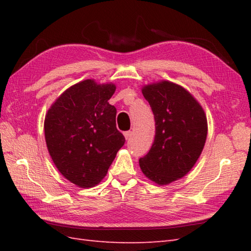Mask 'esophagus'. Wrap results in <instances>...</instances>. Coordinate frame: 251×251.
Wrapping results in <instances>:
<instances>
[{"label":"esophagus","instance_id":"obj_1","mask_svg":"<svg viewBox=\"0 0 251 251\" xmlns=\"http://www.w3.org/2000/svg\"><path fill=\"white\" fill-rule=\"evenodd\" d=\"M131 135H132V132L129 130V131H125L124 132V136H125V138H126V140H128V139H130V137H131Z\"/></svg>","mask_w":251,"mask_h":251}]
</instances>
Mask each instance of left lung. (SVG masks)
<instances>
[{"label":"left lung","instance_id":"left-lung-1","mask_svg":"<svg viewBox=\"0 0 251 251\" xmlns=\"http://www.w3.org/2000/svg\"><path fill=\"white\" fill-rule=\"evenodd\" d=\"M143 97L155 120V137L139 159L142 173L164 185L182 178L194 166L207 137L205 112L188 90L168 81L147 85Z\"/></svg>","mask_w":251,"mask_h":251}]
</instances>
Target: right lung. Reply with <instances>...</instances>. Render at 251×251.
<instances>
[{
  "label": "right lung",
  "mask_w": 251,
  "mask_h": 251,
  "mask_svg": "<svg viewBox=\"0 0 251 251\" xmlns=\"http://www.w3.org/2000/svg\"><path fill=\"white\" fill-rule=\"evenodd\" d=\"M114 84L85 79L68 88L44 122L47 149L60 174L81 188L102 180L125 138L116 128V109L109 103Z\"/></svg>",
  "instance_id": "obj_1"
}]
</instances>
